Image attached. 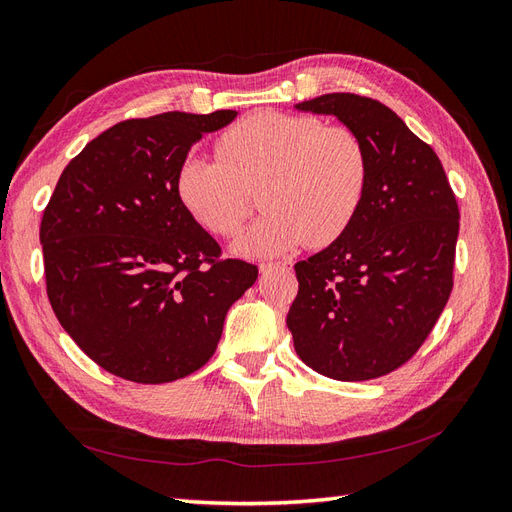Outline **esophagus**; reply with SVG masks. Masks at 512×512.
Masks as SVG:
<instances>
[{"mask_svg":"<svg viewBox=\"0 0 512 512\" xmlns=\"http://www.w3.org/2000/svg\"><path fill=\"white\" fill-rule=\"evenodd\" d=\"M275 269L288 271V269H290V262H265V265H260V273H262V275H267V273H271V271H275Z\"/></svg>","mask_w":512,"mask_h":512,"instance_id":"1","label":"esophagus"}]
</instances>
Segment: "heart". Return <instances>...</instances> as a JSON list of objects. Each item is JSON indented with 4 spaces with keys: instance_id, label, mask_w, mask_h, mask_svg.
<instances>
[{
    "instance_id": "1",
    "label": "heart",
    "mask_w": 512,
    "mask_h": 512,
    "mask_svg": "<svg viewBox=\"0 0 512 512\" xmlns=\"http://www.w3.org/2000/svg\"><path fill=\"white\" fill-rule=\"evenodd\" d=\"M370 178L368 150L353 129L321 118L258 112L217 140V157L189 155L176 172V196L200 226L234 237L262 187L267 215L234 243L247 258L327 247L349 230Z\"/></svg>"
}]
</instances>
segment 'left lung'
I'll list each match as a JSON object with an SVG mask.
<instances>
[{
  "mask_svg": "<svg viewBox=\"0 0 512 512\" xmlns=\"http://www.w3.org/2000/svg\"><path fill=\"white\" fill-rule=\"evenodd\" d=\"M336 116L368 150L370 178L349 230L299 260L286 325L303 364L338 381L388 375L416 355L452 290L459 206L435 150L390 107L334 92L297 103Z\"/></svg>",
  "mask_w": 512,
  "mask_h": 512,
  "instance_id": "left-lung-1",
  "label": "left lung"
}]
</instances>
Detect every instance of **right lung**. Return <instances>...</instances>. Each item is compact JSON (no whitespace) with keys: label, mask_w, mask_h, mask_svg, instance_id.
<instances>
[{"label":"right lung","mask_w":512,"mask_h":512,"mask_svg":"<svg viewBox=\"0 0 512 512\" xmlns=\"http://www.w3.org/2000/svg\"><path fill=\"white\" fill-rule=\"evenodd\" d=\"M237 112L114 124L66 165L40 222L49 303L92 362L135 383L183 379L213 357L258 267L222 258L176 196L204 133Z\"/></svg>","instance_id":"right-lung-1"}]
</instances>
